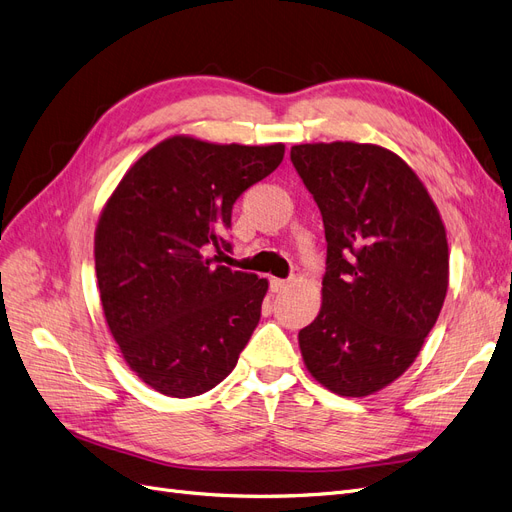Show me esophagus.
<instances>
[{
	"instance_id": "esophagus-1",
	"label": "esophagus",
	"mask_w": 512,
	"mask_h": 512,
	"mask_svg": "<svg viewBox=\"0 0 512 512\" xmlns=\"http://www.w3.org/2000/svg\"><path fill=\"white\" fill-rule=\"evenodd\" d=\"M269 286H271L273 292H280V290H284V288L288 286V282H286V280H280V277H271Z\"/></svg>"
}]
</instances>
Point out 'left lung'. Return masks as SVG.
Returning a JSON list of instances; mask_svg holds the SVG:
<instances>
[{"mask_svg": "<svg viewBox=\"0 0 512 512\" xmlns=\"http://www.w3.org/2000/svg\"><path fill=\"white\" fill-rule=\"evenodd\" d=\"M290 160L327 237L324 301L299 331L303 361L329 391L365 397L404 374L440 316L444 224L421 179L389 149L294 145Z\"/></svg>", "mask_w": 512, "mask_h": 512, "instance_id": "1", "label": "left lung"}]
</instances>
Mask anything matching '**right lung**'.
Listing matches in <instances>:
<instances>
[{
    "label": "right lung",
    "instance_id": "1",
    "mask_svg": "<svg viewBox=\"0 0 512 512\" xmlns=\"http://www.w3.org/2000/svg\"><path fill=\"white\" fill-rule=\"evenodd\" d=\"M284 160V145L162 141L121 179L96 230L104 316L151 389L194 397L235 369L267 280L220 265L232 205Z\"/></svg>",
    "mask_w": 512,
    "mask_h": 512
}]
</instances>
